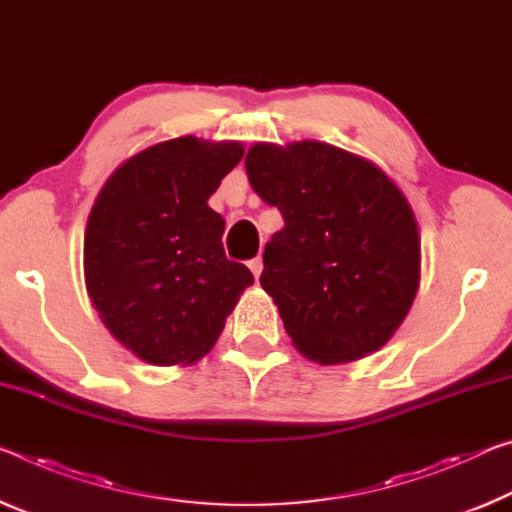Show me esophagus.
Instances as JSON below:
<instances>
[{"label": "esophagus", "instance_id": "obj_1", "mask_svg": "<svg viewBox=\"0 0 512 512\" xmlns=\"http://www.w3.org/2000/svg\"><path fill=\"white\" fill-rule=\"evenodd\" d=\"M248 269L253 271V275H255V280H259V275H262V269H264V262H262V257H255V259H250L248 262Z\"/></svg>", "mask_w": 512, "mask_h": 512}]
</instances>
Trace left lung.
<instances>
[{"instance_id": "left-lung-1", "label": "left lung", "mask_w": 512, "mask_h": 512, "mask_svg": "<svg viewBox=\"0 0 512 512\" xmlns=\"http://www.w3.org/2000/svg\"><path fill=\"white\" fill-rule=\"evenodd\" d=\"M248 182L285 227L264 248V291L296 351L319 364L383 348L419 289L421 239L403 191L371 161L321 141L255 143Z\"/></svg>"}]
</instances>
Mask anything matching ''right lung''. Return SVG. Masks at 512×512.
Listing matches in <instances>:
<instances>
[{
	"mask_svg": "<svg viewBox=\"0 0 512 512\" xmlns=\"http://www.w3.org/2000/svg\"><path fill=\"white\" fill-rule=\"evenodd\" d=\"M241 157L237 141L180 136L134 154L97 193L86 291L113 339L143 362L200 360L253 285V273L225 257V221L207 205Z\"/></svg>",
	"mask_w": 512,
	"mask_h": 512,
	"instance_id": "add662e5",
	"label": "right lung"
}]
</instances>
